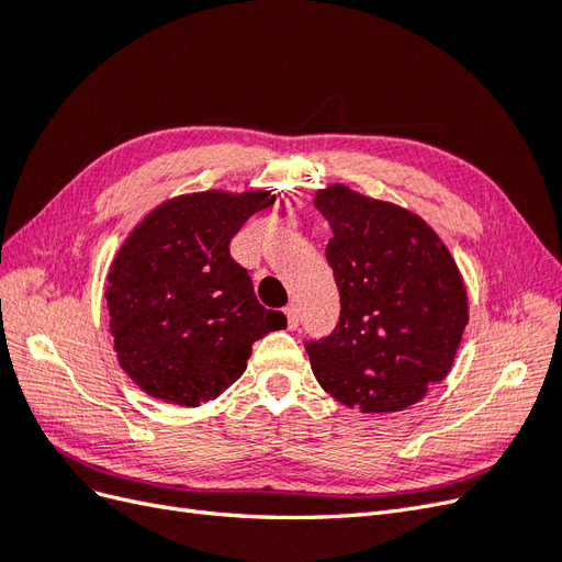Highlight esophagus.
I'll list each match as a JSON object with an SVG mask.
<instances>
[{"mask_svg": "<svg viewBox=\"0 0 562 562\" xmlns=\"http://www.w3.org/2000/svg\"><path fill=\"white\" fill-rule=\"evenodd\" d=\"M285 318H288V328H291V330H295L300 326V312H297L295 304H288Z\"/></svg>", "mask_w": 562, "mask_h": 562, "instance_id": "1", "label": "esophagus"}]
</instances>
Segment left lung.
<instances>
[{
	"label": "left lung",
	"mask_w": 562,
	"mask_h": 562,
	"mask_svg": "<svg viewBox=\"0 0 562 562\" xmlns=\"http://www.w3.org/2000/svg\"><path fill=\"white\" fill-rule=\"evenodd\" d=\"M314 203L333 227L326 260L339 291L333 333L304 342L314 375L361 413L403 411L450 372L469 321L462 277L411 211L345 184Z\"/></svg>",
	"instance_id": "obj_1"
}]
</instances>
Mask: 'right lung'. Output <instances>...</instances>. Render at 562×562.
Here are the masks:
<instances>
[{
    "label": "right lung",
    "instance_id": "obj_1",
    "mask_svg": "<svg viewBox=\"0 0 562 562\" xmlns=\"http://www.w3.org/2000/svg\"><path fill=\"white\" fill-rule=\"evenodd\" d=\"M267 192H203L151 211L108 274L119 363L149 396L196 407L244 375L252 342L285 328L255 297L229 241L267 209Z\"/></svg>",
    "mask_w": 562,
    "mask_h": 562
}]
</instances>
